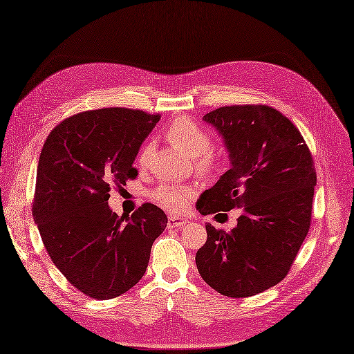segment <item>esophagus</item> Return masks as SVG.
<instances>
[{
    "label": "esophagus",
    "instance_id": "1",
    "mask_svg": "<svg viewBox=\"0 0 354 354\" xmlns=\"http://www.w3.org/2000/svg\"><path fill=\"white\" fill-rule=\"evenodd\" d=\"M167 225H169V228H183L184 225H187V221L183 219V217H178V216H169Z\"/></svg>",
    "mask_w": 354,
    "mask_h": 354
}]
</instances>
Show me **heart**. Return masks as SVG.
Returning <instances> with one entry per match:
<instances>
[{
	"label": "heart",
	"instance_id": "obj_1",
	"mask_svg": "<svg viewBox=\"0 0 354 354\" xmlns=\"http://www.w3.org/2000/svg\"><path fill=\"white\" fill-rule=\"evenodd\" d=\"M165 137L171 145L181 149L187 156L194 158L199 171L209 173L216 169L217 156L208 150L212 146V137L196 122L187 117H178L169 124L167 131H165ZM150 152H152V142H147L141 149L138 161L145 164ZM192 196L193 192L190 189L176 185H161L160 189L153 192V199L158 204L171 209V212L183 209Z\"/></svg>",
	"mask_w": 354,
	"mask_h": 354
}]
</instances>
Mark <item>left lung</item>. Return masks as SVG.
<instances>
[{"mask_svg": "<svg viewBox=\"0 0 354 354\" xmlns=\"http://www.w3.org/2000/svg\"><path fill=\"white\" fill-rule=\"evenodd\" d=\"M202 120L222 137L230 170L196 208L214 219L232 208L240 216L230 232L205 225L196 266L225 297L257 295L288 275L309 231L317 185L310 150L295 124L265 104L223 106Z\"/></svg>", "mask_w": 354, "mask_h": 354, "instance_id": "obj_1", "label": "left lung"}]
</instances>
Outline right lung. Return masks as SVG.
Instances as JSON below:
<instances>
[{
    "label": "right lung",
    "mask_w": 354,
    "mask_h": 354,
    "mask_svg": "<svg viewBox=\"0 0 354 354\" xmlns=\"http://www.w3.org/2000/svg\"><path fill=\"white\" fill-rule=\"evenodd\" d=\"M160 115L104 108L57 124L42 147L33 217L44 246L74 288L95 299L127 292L146 274L167 216L142 204L131 217L108 204L111 185L137 176L133 161Z\"/></svg>",
    "instance_id": "obj_1"
}]
</instances>
